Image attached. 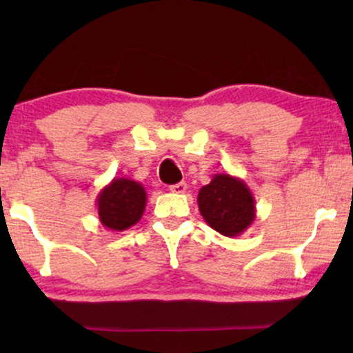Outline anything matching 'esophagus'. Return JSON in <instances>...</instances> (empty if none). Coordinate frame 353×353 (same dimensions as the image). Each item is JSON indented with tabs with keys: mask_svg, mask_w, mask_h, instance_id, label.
I'll return each instance as SVG.
<instances>
[{
	"mask_svg": "<svg viewBox=\"0 0 353 353\" xmlns=\"http://www.w3.org/2000/svg\"><path fill=\"white\" fill-rule=\"evenodd\" d=\"M186 183L185 181H180L176 183V185H172L170 186V191L172 192H176V194H183V192H186Z\"/></svg>",
	"mask_w": 353,
	"mask_h": 353,
	"instance_id": "obj_1",
	"label": "esophagus"
}]
</instances>
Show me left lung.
Returning a JSON list of instances; mask_svg holds the SVG:
<instances>
[{"mask_svg": "<svg viewBox=\"0 0 353 353\" xmlns=\"http://www.w3.org/2000/svg\"><path fill=\"white\" fill-rule=\"evenodd\" d=\"M197 205L205 223L226 238L243 234L257 214L252 191L230 173H215L209 185L201 188Z\"/></svg>", "mask_w": 353, "mask_h": 353, "instance_id": "left-lung-1", "label": "left lung"}]
</instances>
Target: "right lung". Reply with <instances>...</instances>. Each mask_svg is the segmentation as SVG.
Segmentation results:
<instances>
[{"label":"right lung","mask_w":353,"mask_h":353,"mask_svg":"<svg viewBox=\"0 0 353 353\" xmlns=\"http://www.w3.org/2000/svg\"><path fill=\"white\" fill-rule=\"evenodd\" d=\"M146 190L139 181L114 178L96 197L101 225L110 231H125L137 225L146 209Z\"/></svg>","instance_id":"obj_1"}]
</instances>
